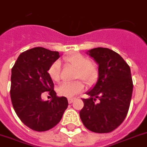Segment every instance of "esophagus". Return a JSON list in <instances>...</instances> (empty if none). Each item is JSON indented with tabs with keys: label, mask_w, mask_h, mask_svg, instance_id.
Returning a JSON list of instances; mask_svg holds the SVG:
<instances>
[{
	"label": "esophagus",
	"mask_w": 147,
	"mask_h": 147,
	"mask_svg": "<svg viewBox=\"0 0 147 147\" xmlns=\"http://www.w3.org/2000/svg\"><path fill=\"white\" fill-rule=\"evenodd\" d=\"M74 101H75V98H68L67 99V102H68V103H69V104H71V103H72Z\"/></svg>",
	"instance_id": "34e87169"
}]
</instances>
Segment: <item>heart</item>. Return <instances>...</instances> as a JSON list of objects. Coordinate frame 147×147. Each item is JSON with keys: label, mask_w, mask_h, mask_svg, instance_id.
Listing matches in <instances>:
<instances>
[{"label": "heart", "mask_w": 147, "mask_h": 147, "mask_svg": "<svg viewBox=\"0 0 147 147\" xmlns=\"http://www.w3.org/2000/svg\"><path fill=\"white\" fill-rule=\"evenodd\" d=\"M65 61L77 68L76 77L85 80L87 83H92L97 77V70L95 67L90 64L88 58L80 53H76L65 57ZM61 63L56 61L51 64L48 71L49 76L53 81H58L60 79ZM84 85L81 81H76L72 83L64 82L58 86L57 92L61 96L66 98H73L77 94L82 92Z\"/></svg>", "instance_id": "obj_1"}]
</instances>
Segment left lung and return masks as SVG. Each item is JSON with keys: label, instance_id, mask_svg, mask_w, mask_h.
<instances>
[{"label": "left lung", "instance_id": "obj_1", "mask_svg": "<svg viewBox=\"0 0 147 147\" xmlns=\"http://www.w3.org/2000/svg\"><path fill=\"white\" fill-rule=\"evenodd\" d=\"M86 54L98 65V80L86 93L89 98L83 99L80 119L91 131L110 132L123 122L129 109L133 90L131 69L121 56L109 49L98 47Z\"/></svg>", "mask_w": 147, "mask_h": 147}]
</instances>
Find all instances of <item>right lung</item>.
<instances>
[{
	"label": "right lung",
	"instance_id": "add662e5",
	"mask_svg": "<svg viewBox=\"0 0 147 147\" xmlns=\"http://www.w3.org/2000/svg\"><path fill=\"white\" fill-rule=\"evenodd\" d=\"M60 57L58 52L35 47L22 53L11 68V100L23 123L37 131L53 128L61 121L68 105L65 97H58L48 71ZM49 91L51 101L41 99Z\"/></svg>",
	"mask_w": 147,
	"mask_h": 147
}]
</instances>
